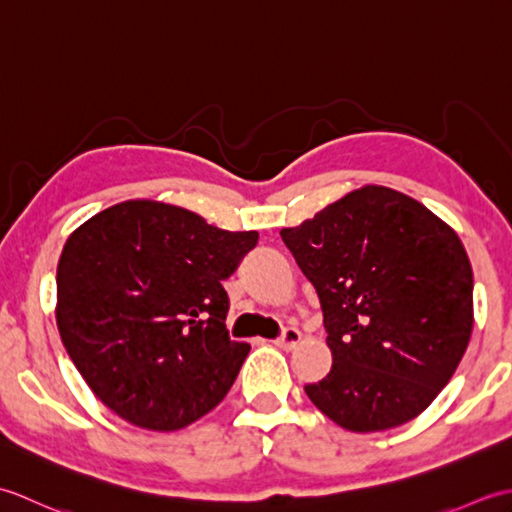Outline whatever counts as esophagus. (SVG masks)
Instances as JSON below:
<instances>
[{"label": "esophagus", "mask_w": 512, "mask_h": 512, "mask_svg": "<svg viewBox=\"0 0 512 512\" xmlns=\"http://www.w3.org/2000/svg\"><path fill=\"white\" fill-rule=\"evenodd\" d=\"M301 341V332L297 328H286L281 332L279 339L275 341V345H279L281 350H295V345Z\"/></svg>", "instance_id": "obj_1"}]
</instances>
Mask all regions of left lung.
Masks as SVG:
<instances>
[{
  "mask_svg": "<svg viewBox=\"0 0 512 512\" xmlns=\"http://www.w3.org/2000/svg\"><path fill=\"white\" fill-rule=\"evenodd\" d=\"M323 310L332 369L306 394L356 433L394 429L427 409L473 330V270L451 226L405 193H347L281 228Z\"/></svg>",
  "mask_w": 512,
  "mask_h": 512,
  "instance_id": "8db88e82",
  "label": "left lung"
}]
</instances>
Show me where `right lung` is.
I'll use <instances>...</instances> for the list:
<instances>
[{
  "label": "right lung",
  "mask_w": 512,
  "mask_h": 512,
  "mask_svg": "<svg viewBox=\"0 0 512 512\" xmlns=\"http://www.w3.org/2000/svg\"><path fill=\"white\" fill-rule=\"evenodd\" d=\"M257 239L154 200L121 202L76 228L57 266V325L103 405L151 431L220 405L250 350L228 336L222 281Z\"/></svg>",
  "instance_id": "obj_1"
}]
</instances>
